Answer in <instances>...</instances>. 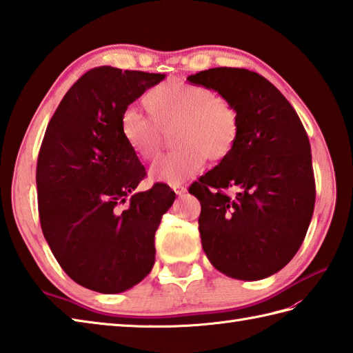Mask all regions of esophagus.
Listing matches in <instances>:
<instances>
[{"label": "esophagus", "mask_w": 353, "mask_h": 353, "mask_svg": "<svg viewBox=\"0 0 353 353\" xmlns=\"http://www.w3.org/2000/svg\"><path fill=\"white\" fill-rule=\"evenodd\" d=\"M172 189H174V192L178 194V196H183V194H185V192H187V187L181 185V184L172 185Z\"/></svg>", "instance_id": "obj_1"}]
</instances>
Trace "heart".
Here are the masks:
<instances>
[{
    "instance_id": "1",
    "label": "heart",
    "mask_w": 353,
    "mask_h": 353,
    "mask_svg": "<svg viewBox=\"0 0 353 353\" xmlns=\"http://www.w3.org/2000/svg\"><path fill=\"white\" fill-rule=\"evenodd\" d=\"M150 112L125 108L121 131L140 159L154 160L160 154L163 132L174 131V152L161 157L151 168L155 181L179 184L193 176L205 163L228 159L240 134L237 107L214 95L205 85L172 80L150 89L143 97Z\"/></svg>"
}]
</instances>
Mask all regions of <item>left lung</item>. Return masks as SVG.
<instances>
[{"label": "left lung", "instance_id": "8db88e82", "mask_svg": "<svg viewBox=\"0 0 353 353\" xmlns=\"http://www.w3.org/2000/svg\"><path fill=\"white\" fill-rule=\"evenodd\" d=\"M187 80L216 90L240 114L231 155L189 189L201 202L203 252L226 276L268 278L299 250L314 211L307 131L283 93L252 70L213 68Z\"/></svg>", "mask_w": 353, "mask_h": 353}]
</instances>
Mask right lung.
Listing matches in <instances>:
<instances>
[{
  "instance_id": "obj_1",
  "label": "right lung",
  "mask_w": 353,
  "mask_h": 353,
  "mask_svg": "<svg viewBox=\"0 0 353 353\" xmlns=\"http://www.w3.org/2000/svg\"><path fill=\"white\" fill-rule=\"evenodd\" d=\"M161 80L164 74L93 68L45 131L36 169L42 232L66 275L93 292H125L151 272L155 231L175 201L163 183L132 193L146 170L121 131L122 112Z\"/></svg>"
}]
</instances>
